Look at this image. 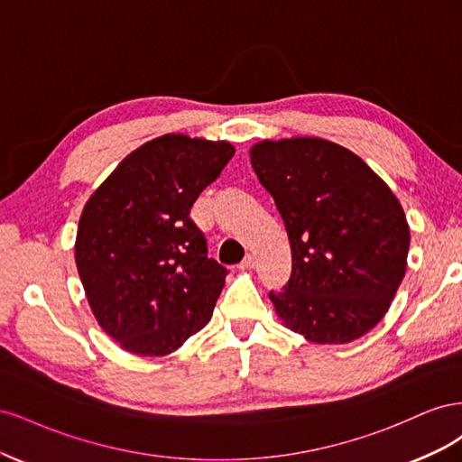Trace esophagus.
<instances>
[{"mask_svg": "<svg viewBox=\"0 0 462 462\" xmlns=\"http://www.w3.org/2000/svg\"><path fill=\"white\" fill-rule=\"evenodd\" d=\"M254 265H256V256L254 254H246L245 260L239 263V268L241 270H253Z\"/></svg>", "mask_w": 462, "mask_h": 462, "instance_id": "1", "label": "esophagus"}]
</instances>
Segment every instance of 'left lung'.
<instances>
[{
    "mask_svg": "<svg viewBox=\"0 0 462 462\" xmlns=\"http://www.w3.org/2000/svg\"><path fill=\"white\" fill-rule=\"evenodd\" d=\"M250 163L283 217L292 273L270 292L291 331L345 345L380 324L407 272L399 199L355 152L318 136L260 141Z\"/></svg>",
    "mask_w": 462,
    "mask_h": 462,
    "instance_id": "8db88e82",
    "label": "left lung"
}]
</instances>
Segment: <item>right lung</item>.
<instances>
[{
	"label": "right lung",
	"mask_w": 462,
	"mask_h": 462,
	"mask_svg": "<svg viewBox=\"0 0 462 462\" xmlns=\"http://www.w3.org/2000/svg\"><path fill=\"white\" fill-rule=\"evenodd\" d=\"M227 141L170 133L133 150L87 200L75 262L90 310L123 351L165 356L200 331L227 270L190 219L233 158Z\"/></svg>",
	"instance_id": "right-lung-1"
}]
</instances>
